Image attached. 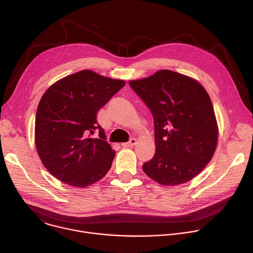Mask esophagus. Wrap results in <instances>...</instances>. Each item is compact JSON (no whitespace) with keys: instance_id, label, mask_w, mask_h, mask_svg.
Returning <instances> with one entry per match:
<instances>
[{"instance_id":"34e87169","label":"esophagus","mask_w":253,"mask_h":253,"mask_svg":"<svg viewBox=\"0 0 253 253\" xmlns=\"http://www.w3.org/2000/svg\"><path fill=\"white\" fill-rule=\"evenodd\" d=\"M136 143H137V140H136L135 138H132V139H130L128 142L122 143V146H123V147H132V146L136 145Z\"/></svg>"}]
</instances>
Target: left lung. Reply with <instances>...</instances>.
Instances as JSON below:
<instances>
[{
    "label": "left lung",
    "instance_id": "obj_1",
    "mask_svg": "<svg viewBox=\"0 0 253 253\" xmlns=\"http://www.w3.org/2000/svg\"><path fill=\"white\" fill-rule=\"evenodd\" d=\"M153 115L156 150L145 174L161 185L183 184L211 160L218 140L212 102L195 79L171 70L129 82Z\"/></svg>",
    "mask_w": 253,
    "mask_h": 253
}]
</instances>
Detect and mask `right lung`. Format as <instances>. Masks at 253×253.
Here are the masks:
<instances>
[{"mask_svg": "<svg viewBox=\"0 0 253 253\" xmlns=\"http://www.w3.org/2000/svg\"><path fill=\"white\" fill-rule=\"evenodd\" d=\"M124 85L123 80L83 70L62 78L44 93L36 114V149L45 168L60 181L84 188L110 170L116 152L96 118ZM96 128L99 138H91Z\"/></svg>", "mask_w": 253, "mask_h": 253, "instance_id": "right-lung-1", "label": "right lung"}]
</instances>
